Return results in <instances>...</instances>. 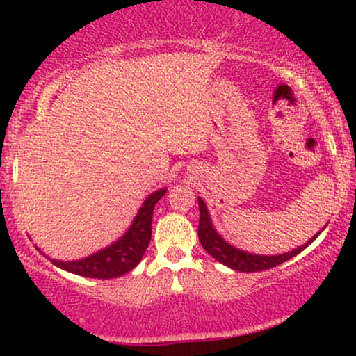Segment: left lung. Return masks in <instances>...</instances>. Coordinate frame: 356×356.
<instances>
[{"label": "left lung", "instance_id": "obj_1", "mask_svg": "<svg viewBox=\"0 0 356 356\" xmlns=\"http://www.w3.org/2000/svg\"><path fill=\"white\" fill-rule=\"evenodd\" d=\"M197 202H199V214H201L199 216L197 236H199V241H201L202 248L206 249V251L209 252L216 261H219V263L226 264L227 268L236 269V271H241V273L264 271V269L275 268L277 264L291 259V257L300 254L303 249L308 248L323 231L321 229L320 232H316V234H314L308 243H305L303 246L293 249V251L284 252V254H276V256L251 254V252L241 251V249L231 246L229 243H226V241L220 238L219 232L214 229V226H212L211 216H209V211H207L206 204H204L201 197H197Z\"/></svg>", "mask_w": 356, "mask_h": 356}]
</instances>
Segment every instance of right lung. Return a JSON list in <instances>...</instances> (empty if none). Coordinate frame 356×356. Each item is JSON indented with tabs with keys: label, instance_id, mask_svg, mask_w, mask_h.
Here are the masks:
<instances>
[{
	"label": "right lung",
	"instance_id": "obj_1",
	"mask_svg": "<svg viewBox=\"0 0 356 356\" xmlns=\"http://www.w3.org/2000/svg\"><path fill=\"white\" fill-rule=\"evenodd\" d=\"M165 191L167 189L155 191L145 199L129 229L113 244L100 249L99 252H93V254L83 257V259H51V263L55 266L65 269V271L73 273V275L99 277V280H112V277L132 271L140 263L145 249L149 248L150 238H152L154 207L164 197Z\"/></svg>",
	"mask_w": 356,
	"mask_h": 356
}]
</instances>
